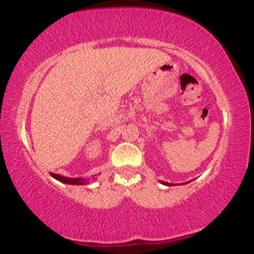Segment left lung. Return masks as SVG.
<instances>
[{"instance_id": "1", "label": "left lung", "mask_w": 254, "mask_h": 254, "mask_svg": "<svg viewBox=\"0 0 254 254\" xmlns=\"http://www.w3.org/2000/svg\"><path fill=\"white\" fill-rule=\"evenodd\" d=\"M161 184H164V185H167V186H171L172 184H170V183H166V182H161Z\"/></svg>"}]
</instances>
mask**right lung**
<instances>
[{
	"instance_id": "right-lung-1",
	"label": "right lung",
	"mask_w": 254,
	"mask_h": 254,
	"mask_svg": "<svg viewBox=\"0 0 254 254\" xmlns=\"http://www.w3.org/2000/svg\"><path fill=\"white\" fill-rule=\"evenodd\" d=\"M51 177H54L55 179L58 180V182L64 184H70V185H84V184H86V179H83V178H68L55 173H51Z\"/></svg>"
}]
</instances>
